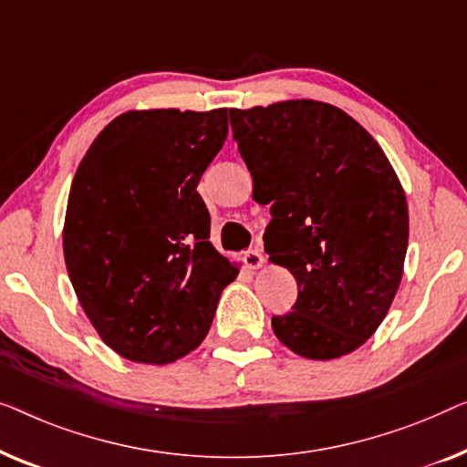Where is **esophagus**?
<instances>
[{
  "mask_svg": "<svg viewBox=\"0 0 467 467\" xmlns=\"http://www.w3.org/2000/svg\"><path fill=\"white\" fill-rule=\"evenodd\" d=\"M243 260H245V265L249 268H260L265 265V255H262L260 249H247V252L243 254Z\"/></svg>",
  "mask_w": 467,
  "mask_h": 467,
  "instance_id": "34e87169",
  "label": "esophagus"
}]
</instances>
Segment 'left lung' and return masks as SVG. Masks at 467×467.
Masks as SVG:
<instances>
[{
	"label": "left lung",
	"mask_w": 467,
	"mask_h": 467,
	"mask_svg": "<svg viewBox=\"0 0 467 467\" xmlns=\"http://www.w3.org/2000/svg\"><path fill=\"white\" fill-rule=\"evenodd\" d=\"M254 199L271 205L265 249L298 284L273 315L294 353L332 359L372 337L396 296L409 247V207L372 135L343 109L285 101L231 109Z\"/></svg>",
	"instance_id": "8db88e82"
}]
</instances>
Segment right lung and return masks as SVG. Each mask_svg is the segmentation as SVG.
I'll return each mask as SVG.
<instances>
[{
    "label": "right lung",
    "instance_id": "add662e5",
    "mask_svg": "<svg viewBox=\"0 0 467 467\" xmlns=\"http://www.w3.org/2000/svg\"><path fill=\"white\" fill-rule=\"evenodd\" d=\"M226 135L228 109L127 111L76 171L65 265L103 343L130 362L169 364L196 349L236 277L209 243L196 192Z\"/></svg>",
    "mask_w": 467,
    "mask_h": 467
}]
</instances>
